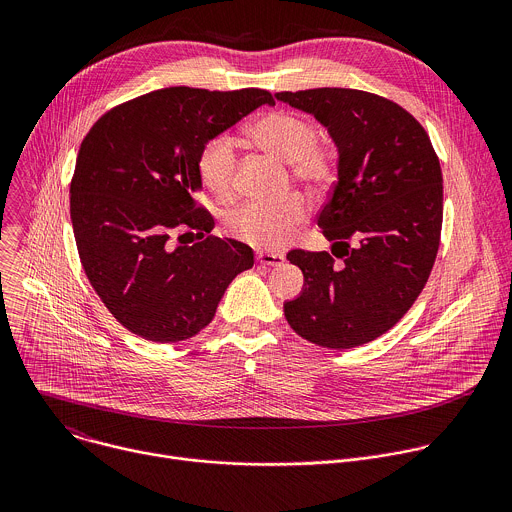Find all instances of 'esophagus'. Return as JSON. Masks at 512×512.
<instances>
[{"mask_svg": "<svg viewBox=\"0 0 512 512\" xmlns=\"http://www.w3.org/2000/svg\"><path fill=\"white\" fill-rule=\"evenodd\" d=\"M257 261L261 263V265H269V267H277V265H281L285 259H283V255H279V253H257Z\"/></svg>", "mask_w": 512, "mask_h": 512, "instance_id": "34e87169", "label": "esophagus"}]
</instances>
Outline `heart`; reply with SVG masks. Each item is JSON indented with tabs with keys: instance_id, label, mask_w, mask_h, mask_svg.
Listing matches in <instances>:
<instances>
[{
	"instance_id": "obj_1",
	"label": "heart",
	"mask_w": 512,
	"mask_h": 512,
	"mask_svg": "<svg viewBox=\"0 0 512 512\" xmlns=\"http://www.w3.org/2000/svg\"><path fill=\"white\" fill-rule=\"evenodd\" d=\"M249 135L261 150L289 164L291 174L306 186H324L332 176L330 156L316 145L318 133L310 121L289 111H273L251 123ZM237 143L229 135L210 137L198 154L196 174L200 184L218 200H231L237 192ZM306 216L298 196L279 202L249 200L225 218L227 231L257 247L277 249Z\"/></svg>"
}]
</instances>
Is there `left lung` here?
<instances>
[{"instance_id": "obj_1", "label": "left lung", "mask_w": 512, "mask_h": 512, "mask_svg": "<svg viewBox=\"0 0 512 512\" xmlns=\"http://www.w3.org/2000/svg\"><path fill=\"white\" fill-rule=\"evenodd\" d=\"M332 137L336 184L318 227L330 253L289 251L304 287L283 304L287 324L324 348H354L391 330L413 306L440 247L444 180L425 129L397 103L354 89L277 93ZM357 241L354 248L347 243Z\"/></svg>"}]
</instances>
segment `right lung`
<instances>
[{
	"mask_svg": "<svg viewBox=\"0 0 512 512\" xmlns=\"http://www.w3.org/2000/svg\"><path fill=\"white\" fill-rule=\"evenodd\" d=\"M261 105L267 91L170 87L105 113L87 133L70 182V221L83 269L119 324L152 342L192 338L253 249L204 238L214 218L198 206L202 145ZM174 228L199 243L169 245Z\"/></svg>",
	"mask_w": 512,
	"mask_h": 512,
	"instance_id": "obj_1",
	"label": "right lung"
}]
</instances>
